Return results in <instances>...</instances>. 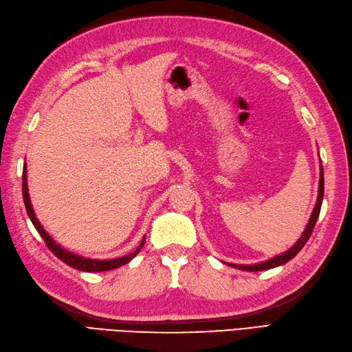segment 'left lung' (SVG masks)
<instances>
[{"label":"left lung","instance_id":"obj_1","mask_svg":"<svg viewBox=\"0 0 352 352\" xmlns=\"http://www.w3.org/2000/svg\"><path fill=\"white\" fill-rule=\"evenodd\" d=\"M322 199H324V168L321 166V171H319V188H318L316 205L314 208V212H311V215L309 218V223L306 226V229H304L302 235L300 236V239L296 241L291 248L286 250L285 253L271 257V259H268V261H263V262H259V263H253V265H238V263H226V262L224 263L229 265V267H233V268H236V270H242V271H265V270H271V268L280 267V265H285L286 262L291 261L292 257H295L296 254H298L300 250L304 245H306V242L309 241L311 232H314L315 224L318 221L319 212H321Z\"/></svg>","mask_w":352,"mask_h":352}]
</instances>
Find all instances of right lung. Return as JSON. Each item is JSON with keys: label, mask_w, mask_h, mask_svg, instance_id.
Instances as JSON below:
<instances>
[{"label": "right lung", "mask_w": 352, "mask_h": 352, "mask_svg": "<svg viewBox=\"0 0 352 352\" xmlns=\"http://www.w3.org/2000/svg\"><path fill=\"white\" fill-rule=\"evenodd\" d=\"M22 196H23V205H25L27 209V214L30 217L31 223L34 224L36 230L38 232V235L42 236V239L45 241L46 247H48L51 252L56 254L60 261H63L69 267H72L75 270H80V271H87V272H100V271H110L114 268H119L122 265H126L128 262H131L134 257L140 253V250L143 248L144 245V241L146 238L142 239L140 242V245L134 250V252L126 254V256H122V257H116V259H108V261H99V259H90V257H84L80 254H75L72 252H69L65 247H61L60 244H57L56 241H54L50 233L43 229V226L41 224V221L37 220V217L34 214V209L33 205H31V200H30V194H28V184H27V164H23V171H22Z\"/></svg>", "instance_id": "1"}]
</instances>
